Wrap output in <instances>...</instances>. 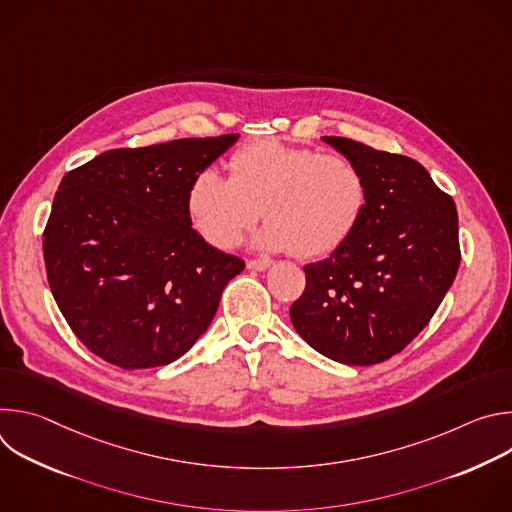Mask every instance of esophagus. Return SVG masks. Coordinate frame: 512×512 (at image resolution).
Segmentation results:
<instances>
[{"label":"esophagus","mask_w":512,"mask_h":512,"mask_svg":"<svg viewBox=\"0 0 512 512\" xmlns=\"http://www.w3.org/2000/svg\"><path fill=\"white\" fill-rule=\"evenodd\" d=\"M273 261L271 259H249L247 261V267L249 269H255V271H265Z\"/></svg>","instance_id":"34e87169"}]
</instances>
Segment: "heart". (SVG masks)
<instances>
[{
    "mask_svg": "<svg viewBox=\"0 0 512 512\" xmlns=\"http://www.w3.org/2000/svg\"><path fill=\"white\" fill-rule=\"evenodd\" d=\"M231 176L202 170L188 192L198 235L229 249L263 216L257 243L298 257L336 251L358 227L369 184L356 162L342 154L298 148L275 139L243 145L229 160Z\"/></svg>",
    "mask_w": 512,
    "mask_h": 512,
    "instance_id": "obj_1",
    "label": "heart"
}]
</instances>
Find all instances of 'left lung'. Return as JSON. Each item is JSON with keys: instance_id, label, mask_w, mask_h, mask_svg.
<instances>
[{"instance_id": "left-lung-1", "label": "left lung", "mask_w": 512, "mask_h": 512, "mask_svg": "<svg viewBox=\"0 0 512 512\" xmlns=\"http://www.w3.org/2000/svg\"><path fill=\"white\" fill-rule=\"evenodd\" d=\"M324 141L358 164L369 202L346 243L304 267L289 318L320 354L369 367L399 354L440 308L462 257L458 212L419 162L346 137Z\"/></svg>"}]
</instances>
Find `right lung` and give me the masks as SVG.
Here are the masks:
<instances>
[{"label":"right lung","mask_w":512,"mask_h":512,"mask_svg":"<svg viewBox=\"0 0 512 512\" xmlns=\"http://www.w3.org/2000/svg\"><path fill=\"white\" fill-rule=\"evenodd\" d=\"M239 133L109 150L70 170L42 235L52 296L70 330L119 369L186 354L245 261L194 229V178Z\"/></svg>","instance_id":"obj_1"}]
</instances>
